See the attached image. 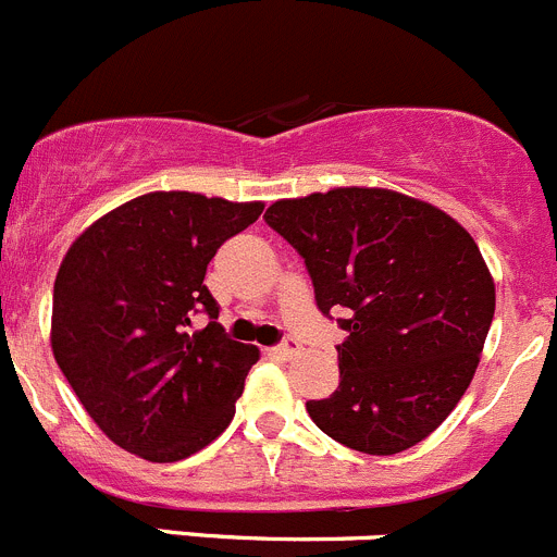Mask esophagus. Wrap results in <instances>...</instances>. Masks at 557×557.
Masks as SVG:
<instances>
[{"label":"esophagus","mask_w":557,"mask_h":557,"mask_svg":"<svg viewBox=\"0 0 557 557\" xmlns=\"http://www.w3.org/2000/svg\"><path fill=\"white\" fill-rule=\"evenodd\" d=\"M296 350H299V343H296L294 337H285L283 343L274 345V354L277 356H290V354H296Z\"/></svg>","instance_id":"34e87169"}]
</instances>
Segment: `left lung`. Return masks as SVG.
<instances>
[{
	"label": "left lung",
	"instance_id": "1",
	"mask_svg": "<svg viewBox=\"0 0 557 557\" xmlns=\"http://www.w3.org/2000/svg\"><path fill=\"white\" fill-rule=\"evenodd\" d=\"M263 220L301 258L318 310L348 332L339 386L312 422L348 449L397 455L455 410L495 315V283L473 236L433 203L381 187L285 198Z\"/></svg>",
	"mask_w": 557,
	"mask_h": 557
}]
</instances>
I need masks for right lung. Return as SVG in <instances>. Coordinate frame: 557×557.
<instances>
[{
    "mask_svg": "<svg viewBox=\"0 0 557 557\" xmlns=\"http://www.w3.org/2000/svg\"><path fill=\"white\" fill-rule=\"evenodd\" d=\"M261 212V201L147 193L70 245L53 283V359L97 428L129 455L185 460L234 419L258 348L225 334L203 277L220 245ZM198 311L210 323L190 333Z\"/></svg>",
    "mask_w": 557,
    "mask_h": 557,
    "instance_id": "obj_1",
    "label": "right lung"
}]
</instances>
